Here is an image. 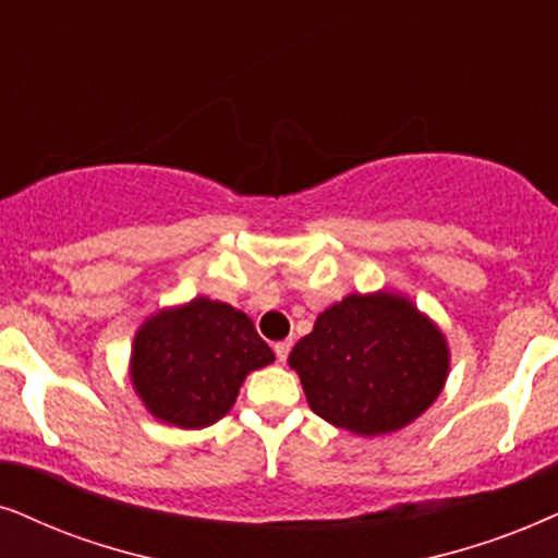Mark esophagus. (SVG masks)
I'll return each mask as SVG.
<instances>
[{
	"mask_svg": "<svg viewBox=\"0 0 558 558\" xmlns=\"http://www.w3.org/2000/svg\"><path fill=\"white\" fill-rule=\"evenodd\" d=\"M272 348H275V355H278V361H280V363H286L288 352H291V340H280V342H275Z\"/></svg>",
	"mask_w": 558,
	"mask_h": 558,
	"instance_id": "esophagus-1",
	"label": "esophagus"
}]
</instances>
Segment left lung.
Returning a JSON list of instances; mask_svg holds the SVG:
<instances>
[{"instance_id":"1","label":"left lung","mask_w":558,"mask_h":558,"mask_svg":"<svg viewBox=\"0 0 558 558\" xmlns=\"http://www.w3.org/2000/svg\"><path fill=\"white\" fill-rule=\"evenodd\" d=\"M288 365L308 407L361 437L397 433L425 414L450 373L442 329L404 293H348L316 316Z\"/></svg>"}]
</instances>
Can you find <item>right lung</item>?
Here are the masks:
<instances>
[{"label": "right lung", "instance_id": "obj_1", "mask_svg": "<svg viewBox=\"0 0 558 558\" xmlns=\"http://www.w3.org/2000/svg\"><path fill=\"white\" fill-rule=\"evenodd\" d=\"M275 352L239 308L208 295L165 306L133 335L129 378L154 420L203 429L227 417L244 378Z\"/></svg>", "mask_w": 558, "mask_h": 558}]
</instances>
